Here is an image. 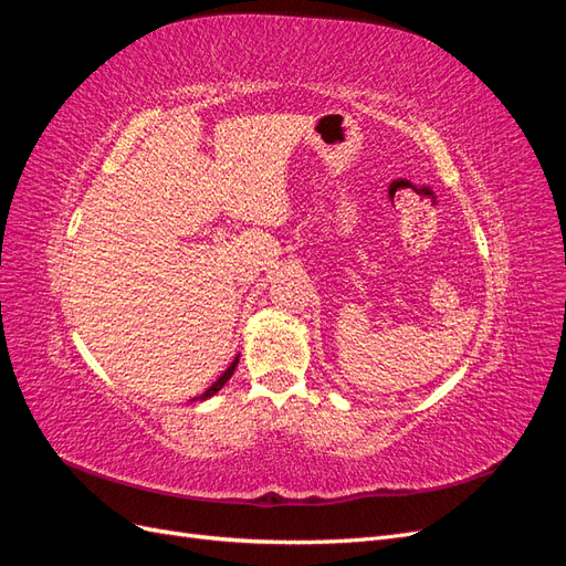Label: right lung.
Returning <instances> with one entry per match:
<instances>
[{"label": "right lung", "instance_id": "obj_1", "mask_svg": "<svg viewBox=\"0 0 566 566\" xmlns=\"http://www.w3.org/2000/svg\"><path fill=\"white\" fill-rule=\"evenodd\" d=\"M235 366H238V358H235V361H233V364H231V366H229V368H227V370H224V373H221V378H219V380H217V382H214V385H212V387H210V389H208V391H205V394H202V397H200V399H208V397H212V394H217V391H219V389H221V387H224V385H227V382H229V378H231V375H233V370H235Z\"/></svg>", "mask_w": 566, "mask_h": 566}]
</instances>
